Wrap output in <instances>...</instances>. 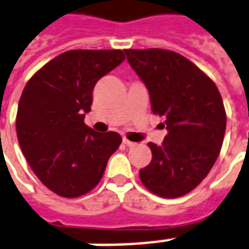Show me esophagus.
<instances>
[{
    "label": "esophagus",
    "instance_id": "1",
    "mask_svg": "<svg viewBox=\"0 0 249 249\" xmlns=\"http://www.w3.org/2000/svg\"><path fill=\"white\" fill-rule=\"evenodd\" d=\"M123 142H124L126 147H133V145H135V142H130V140H128V139H125V137L123 139Z\"/></svg>",
    "mask_w": 249,
    "mask_h": 249
}]
</instances>
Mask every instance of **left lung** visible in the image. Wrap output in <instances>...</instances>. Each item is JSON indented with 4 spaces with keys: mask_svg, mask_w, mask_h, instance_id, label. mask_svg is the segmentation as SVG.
<instances>
[{
    "mask_svg": "<svg viewBox=\"0 0 249 249\" xmlns=\"http://www.w3.org/2000/svg\"><path fill=\"white\" fill-rule=\"evenodd\" d=\"M130 67L149 93L154 114L166 119L161 145L148 142L152 160L140 170L142 185L159 197L196 189L217 160L227 114L214 82L177 52L125 50Z\"/></svg>",
    "mask_w": 249,
    "mask_h": 249,
    "instance_id": "8db88e82",
    "label": "left lung"
}]
</instances>
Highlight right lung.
Instances as JSON below:
<instances>
[{"mask_svg":"<svg viewBox=\"0 0 249 249\" xmlns=\"http://www.w3.org/2000/svg\"><path fill=\"white\" fill-rule=\"evenodd\" d=\"M125 59L120 50H72L43 66L22 90L17 109V139L41 183L60 197L93 190L107 160L121 144L116 132H95L85 124L93 89Z\"/></svg>","mask_w":249,"mask_h":249,"instance_id":"right-lung-1","label":"right lung"}]
</instances>
